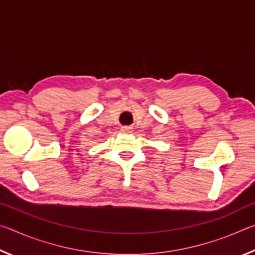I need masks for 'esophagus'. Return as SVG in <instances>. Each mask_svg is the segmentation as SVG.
I'll list each match as a JSON object with an SVG mask.
<instances>
[{
    "label": "esophagus",
    "instance_id": "34e87169",
    "mask_svg": "<svg viewBox=\"0 0 255 255\" xmlns=\"http://www.w3.org/2000/svg\"><path fill=\"white\" fill-rule=\"evenodd\" d=\"M122 130L124 131V132H129L131 130V127H128V126H125V127H123L122 128Z\"/></svg>",
    "mask_w": 255,
    "mask_h": 255
}]
</instances>
